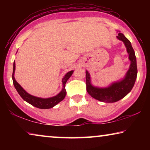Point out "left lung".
Listing matches in <instances>:
<instances>
[{"instance_id": "obj_1", "label": "left lung", "mask_w": 150, "mask_h": 150, "mask_svg": "<svg viewBox=\"0 0 150 150\" xmlns=\"http://www.w3.org/2000/svg\"><path fill=\"white\" fill-rule=\"evenodd\" d=\"M116 38L125 45L128 59L130 61V67L122 79L111 83L106 87H95L91 83L89 72L86 70V85L88 93L93 98L104 103L117 102L128 95L132 89L138 73L135 52L130 42L120 32Z\"/></svg>"}]
</instances>
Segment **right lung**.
I'll list each match as a JSON object with an SVG mask.
<instances>
[{
	"label": "right lung",
	"instance_id": "obj_1",
	"mask_svg": "<svg viewBox=\"0 0 150 150\" xmlns=\"http://www.w3.org/2000/svg\"><path fill=\"white\" fill-rule=\"evenodd\" d=\"M15 67H16V65H15V62H14L13 64V73H12V81H13V84L15 88L18 93L20 96L23 98V99L28 103L32 106L37 107L38 108L41 109H48L53 108L61 101L64 99L65 96L66 95V90H65V83H67V80L70 78L71 76L72 75L74 71H70L68 73H66L64 77L62 79V84H63V88L62 90L57 94V95L52 97L50 98H40L37 97V96H33L32 95H30L26 91H25L23 88H22L20 85L19 84L17 81L15 80L14 78V72H15Z\"/></svg>",
	"mask_w": 150,
	"mask_h": 150
}]
</instances>
